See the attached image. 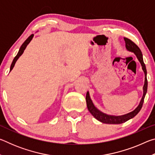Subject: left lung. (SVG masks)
Instances as JSON below:
<instances>
[{"label":"left lung","mask_w":155,"mask_h":155,"mask_svg":"<svg viewBox=\"0 0 155 155\" xmlns=\"http://www.w3.org/2000/svg\"><path fill=\"white\" fill-rule=\"evenodd\" d=\"M124 41L126 43V48H127L128 51L134 52L136 57H137V58L138 59L139 61L140 62L141 66H142V70H143L144 74H145V81H144V85L143 87V94L140 104H139V105L137 106V108L134 110V111H131L125 115L115 116V115H107L106 114H104L103 112H101V111H99V110L97 109L95 106H94V104H93L92 101H91V100L90 98V94H89V92L87 91V94H86L85 99H86V103H87V107L89 111L90 112V114L92 115L96 120H98L100 122L104 123V124H122V123H124L125 122L128 121V120L134 117L135 115L140 112L141 107H142L143 101H144V98H145V96L147 92V88H148V81H147V78H146L147 71H146V68L145 64L143 63V56H142V53H141V50L134 42H133V41H131L130 40H129V39L124 38Z\"/></svg>","instance_id":"obj_1"}]
</instances>
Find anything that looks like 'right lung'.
I'll return each mask as SVG.
<instances>
[{"label": "right lung", "mask_w": 155, "mask_h": 155, "mask_svg": "<svg viewBox=\"0 0 155 155\" xmlns=\"http://www.w3.org/2000/svg\"><path fill=\"white\" fill-rule=\"evenodd\" d=\"M33 35H34L33 34H32V35H30L29 37H28V38L27 39V40H26L25 41V42L22 44V46H21V47L20 48L19 51H18V52L17 55L15 57V58L14 59V60H13L12 64V65H11V67H10V71H12V70L13 69V68L14 67L15 62H16V61L18 59V58H19V57H20L21 55H22L23 52H24V51L25 50L26 47H27V46L28 45V44H29V42L31 41V40H32V39H33Z\"/></svg>", "instance_id": "right-lung-1"}]
</instances>
